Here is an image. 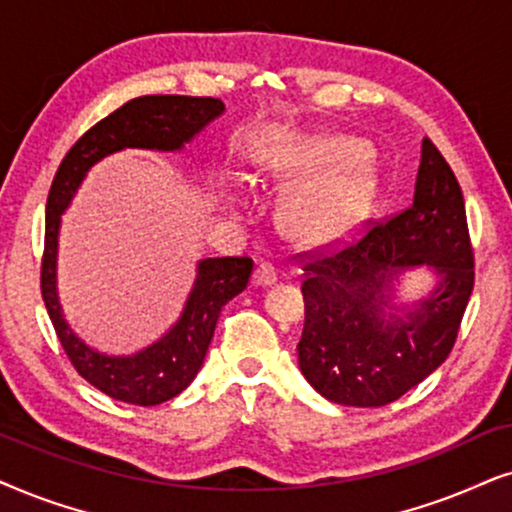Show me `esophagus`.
Masks as SVG:
<instances>
[{
	"mask_svg": "<svg viewBox=\"0 0 512 512\" xmlns=\"http://www.w3.org/2000/svg\"><path fill=\"white\" fill-rule=\"evenodd\" d=\"M252 281H255V285L267 288V285H274L278 281V271L271 262H262L260 267L255 269V274H252Z\"/></svg>",
	"mask_w": 512,
	"mask_h": 512,
	"instance_id": "obj_1",
	"label": "esophagus"
}]
</instances>
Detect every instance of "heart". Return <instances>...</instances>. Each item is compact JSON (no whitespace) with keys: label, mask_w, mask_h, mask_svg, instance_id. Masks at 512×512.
<instances>
[{"label":"heart","mask_w":512,"mask_h":512,"mask_svg":"<svg viewBox=\"0 0 512 512\" xmlns=\"http://www.w3.org/2000/svg\"><path fill=\"white\" fill-rule=\"evenodd\" d=\"M365 159V142L349 135L267 142L257 152L267 175L306 182L283 208L285 229L302 243L337 241L365 220L377 194V175Z\"/></svg>","instance_id":"1"}]
</instances>
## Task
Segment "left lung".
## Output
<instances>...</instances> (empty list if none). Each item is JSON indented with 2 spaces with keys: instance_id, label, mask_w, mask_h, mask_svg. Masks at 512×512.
<instances>
[{
  "instance_id": "1",
  "label": "left lung",
  "mask_w": 512,
  "mask_h": 512,
  "mask_svg": "<svg viewBox=\"0 0 512 512\" xmlns=\"http://www.w3.org/2000/svg\"><path fill=\"white\" fill-rule=\"evenodd\" d=\"M417 266L432 271L436 288L398 305L392 283ZM302 269L299 370L323 398L381 407L438 370L475 283L463 194L438 147L421 142L410 208L370 224L342 250L309 255Z\"/></svg>"
}]
</instances>
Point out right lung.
<instances>
[{
  "label": "right lung",
  "mask_w": 512,
  "mask_h": 512,
  "mask_svg": "<svg viewBox=\"0 0 512 512\" xmlns=\"http://www.w3.org/2000/svg\"><path fill=\"white\" fill-rule=\"evenodd\" d=\"M224 112L217 98L192 95H142L98 121L74 142L60 163L46 201L42 257V297L63 349L81 377L109 398L152 407L175 398L199 374L222 306L245 290L252 274L250 257H208L196 267V281L177 323L161 339L131 356H107L74 335L63 316L56 288L60 215L88 170L121 149L180 152L210 121Z\"/></svg>",
  "instance_id": "1"
}]
</instances>
